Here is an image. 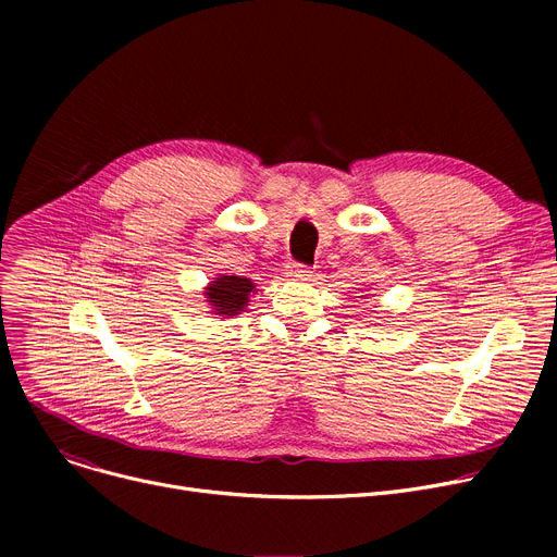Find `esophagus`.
<instances>
[{
    "mask_svg": "<svg viewBox=\"0 0 557 557\" xmlns=\"http://www.w3.org/2000/svg\"><path fill=\"white\" fill-rule=\"evenodd\" d=\"M290 275L300 277V280H309V277H311V271H309L307 267H302V263H294V267H290Z\"/></svg>",
    "mask_w": 557,
    "mask_h": 557,
    "instance_id": "1",
    "label": "esophagus"
}]
</instances>
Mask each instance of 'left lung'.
I'll use <instances>...</instances> for the list:
<instances>
[{
	"instance_id": "left-lung-1",
	"label": "left lung",
	"mask_w": 557,
	"mask_h": 557,
	"mask_svg": "<svg viewBox=\"0 0 557 557\" xmlns=\"http://www.w3.org/2000/svg\"><path fill=\"white\" fill-rule=\"evenodd\" d=\"M361 298H363V296H361Z\"/></svg>"
}]
</instances>
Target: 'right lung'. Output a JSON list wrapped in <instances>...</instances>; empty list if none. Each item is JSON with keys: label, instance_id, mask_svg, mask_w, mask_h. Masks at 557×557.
Segmentation results:
<instances>
[{"label": "right lung", "instance_id": "add662e5", "mask_svg": "<svg viewBox=\"0 0 557 557\" xmlns=\"http://www.w3.org/2000/svg\"><path fill=\"white\" fill-rule=\"evenodd\" d=\"M255 294V284L242 275H219L202 288L205 302L210 305L214 315L221 318H234L246 311L250 296Z\"/></svg>", "mask_w": 557, "mask_h": 557}]
</instances>
